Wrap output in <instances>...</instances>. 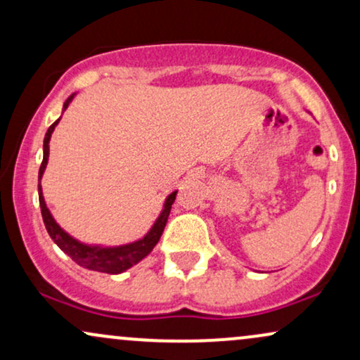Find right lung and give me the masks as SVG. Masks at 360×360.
<instances>
[{"label":"right lung","mask_w":360,"mask_h":360,"mask_svg":"<svg viewBox=\"0 0 360 360\" xmlns=\"http://www.w3.org/2000/svg\"><path fill=\"white\" fill-rule=\"evenodd\" d=\"M75 97V94L70 95L63 103V110L70 105L72 98ZM60 122L55 120L53 124L50 125L49 131L45 134V141H43V161L40 166V171H38V179L41 181L43 172H45L46 162H49V154H50V137L53 134L56 124ZM177 191L171 193L166 198V202H164V207L159 214V218L155 219V223L153 224V228L149 229V233L141 240L134 241V243L129 245H120V246H98V245H85L80 243L79 240L72 238L67 231H63L62 228L58 226V223L55 221L53 216H51L50 210L46 207L45 198H43L41 193V184H38V199H40V207H41V216H43V223H45L46 231L51 240L55 241L56 246L67 253L77 265L86 268V270H94V271H102V274H110V275H117L122 274V271L129 270V268L136 265V263L141 262L142 258H146L147 255L153 251V248L158 245L159 238H161L164 226H166L169 213H171V206L174 202Z\"/></svg>","instance_id":"obj_1"}]
</instances>
